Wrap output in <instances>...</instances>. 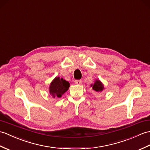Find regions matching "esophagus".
I'll return each mask as SVG.
<instances>
[{"mask_svg":"<svg viewBox=\"0 0 150 150\" xmlns=\"http://www.w3.org/2000/svg\"><path fill=\"white\" fill-rule=\"evenodd\" d=\"M75 83L76 85H81L82 84V81L81 80H76L75 81Z\"/></svg>","mask_w":150,"mask_h":150,"instance_id":"esophagus-1","label":"esophagus"}]
</instances>
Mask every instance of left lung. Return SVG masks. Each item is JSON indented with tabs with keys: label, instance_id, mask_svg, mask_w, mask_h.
<instances>
[{
	"label": "left lung",
	"instance_id": "left-lung-1",
	"mask_svg": "<svg viewBox=\"0 0 150 150\" xmlns=\"http://www.w3.org/2000/svg\"><path fill=\"white\" fill-rule=\"evenodd\" d=\"M91 87H92L94 91H96L97 93L102 92V91L104 89V86L103 83L98 79H96L95 83L91 84Z\"/></svg>",
	"mask_w": 150,
	"mask_h": 150
}]
</instances>
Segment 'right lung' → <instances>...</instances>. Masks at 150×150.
Masks as SVG:
<instances>
[{
	"instance_id": "right-lung-1",
	"label": "right lung",
	"mask_w": 150,
	"mask_h": 150,
	"mask_svg": "<svg viewBox=\"0 0 150 150\" xmlns=\"http://www.w3.org/2000/svg\"><path fill=\"white\" fill-rule=\"evenodd\" d=\"M69 88V83L59 76H56L50 83L49 93L53 98H61Z\"/></svg>"
}]
</instances>
